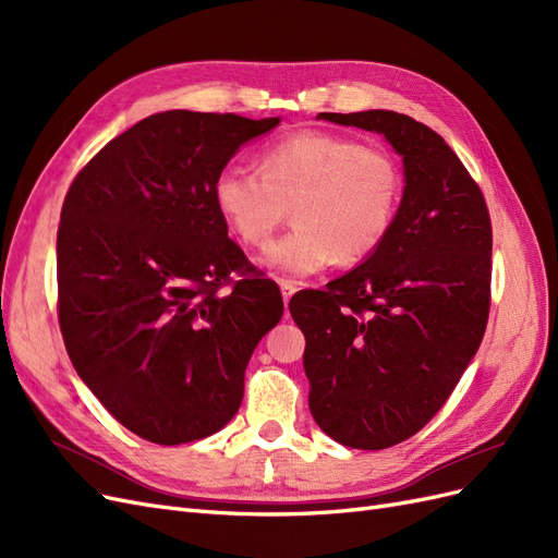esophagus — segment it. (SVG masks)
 <instances>
[{"label": "esophagus", "mask_w": 558, "mask_h": 558, "mask_svg": "<svg viewBox=\"0 0 558 558\" xmlns=\"http://www.w3.org/2000/svg\"><path fill=\"white\" fill-rule=\"evenodd\" d=\"M279 289H281V298H283V302L286 305H289V300L293 298V293L298 291V286L293 283V281H289V279H281L279 281Z\"/></svg>", "instance_id": "obj_1"}]
</instances>
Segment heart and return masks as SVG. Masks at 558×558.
<instances>
[{
  "label": "heart",
  "instance_id": "1",
  "mask_svg": "<svg viewBox=\"0 0 558 558\" xmlns=\"http://www.w3.org/2000/svg\"><path fill=\"white\" fill-rule=\"evenodd\" d=\"M402 172L384 148L344 134L305 130L263 148L260 172L228 165L214 179V205L234 238L265 248L291 207L298 228L263 265L310 277L337 258L359 263L386 242L402 199Z\"/></svg>",
  "mask_w": 558,
  "mask_h": 558
}]
</instances>
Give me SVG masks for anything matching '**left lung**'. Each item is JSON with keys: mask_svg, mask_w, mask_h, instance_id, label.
<instances>
[{"mask_svg": "<svg viewBox=\"0 0 558 558\" xmlns=\"http://www.w3.org/2000/svg\"><path fill=\"white\" fill-rule=\"evenodd\" d=\"M318 118L384 134L404 167L386 242L289 305L307 340L318 428L375 451L424 428L477 353L492 305V218L475 179L428 125L386 109Z\"/></svg>", "mask_w": 558, "mask_h": 558, "instance_id": "obj_1", "label": "left lung"}]
</instances>
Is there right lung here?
<instances>
[{
	"label": "right lung",
	"instance_id": "right-lung-1",
	"mask_svg": "<svg viewBox=\"0 0 558 558\" xmlns=\"http://www.w3.org/2000/svg\"><path fill=\"white\" fill-rule=\"evenodd\" d=\"M279 125L162 111L118 134L66 191L58 228V318L78 377L156 445L221 430L283 300L253 275L214 205L238 148ZM256 269V267H254ZM232 271L245 277L217 291Z\"/></svg>",
	"mask_w": 558,
	"mask_h": 558
}]
</instances>
